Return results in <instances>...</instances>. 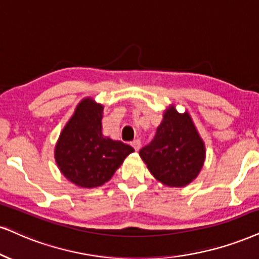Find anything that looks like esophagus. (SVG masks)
Wrapping results in <instances>:
<instances>
[{"mask_svg": "<svg viewBox=\"0 0 259 259\" xmlns=\"http://www.w3.org/2000/svg\"><path fill=\"white\" fill-rule=\"evenodd\" d=\"M131 145H132L133 148H135L136 151H138V150L140 149V140H139V139H136V140H133V142L131 143Z\"/></svg>", "mask_w": 259, "mask_h": 259, "instance_id": "1", "label": "esophagus"}]
</instances>
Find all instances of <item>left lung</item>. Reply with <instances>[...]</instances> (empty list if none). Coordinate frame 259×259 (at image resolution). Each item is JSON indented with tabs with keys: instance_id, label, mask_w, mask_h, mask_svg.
<instances>
[{
	"instance_id": "obj_1",
	"label": "left lung",
	"mask_w": 259,
	"mask_h": 259,
	"mask_svg": "<svg viewBox=\"0 0 259 259\" xmlns=\"http://www.w3.org/2000/svg\"><path fill=\"white\" fill-rule=\"evenodd\" d=\"M150 173L165 186L184 187L198 177L205 159V145L187 111L169 105L151 143L140 149Z\"/></svg>"
}]
</instances>
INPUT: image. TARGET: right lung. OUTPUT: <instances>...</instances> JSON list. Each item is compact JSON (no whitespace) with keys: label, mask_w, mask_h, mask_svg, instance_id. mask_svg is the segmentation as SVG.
<instances>
[{"label":"right lung","mask_w":259,"mask_h":259,"mask_svg":"<svg viewBox=\"0 0 259 259\" xmlns=\"http://www.w3.org/2000/svg\"><path fill=\"white\" fill-rule=\"evenodd\" d=\"M103 105L84 98L63 127L55 146L61 173L76 186L94 188L109 181L132 146L102 133Z\"/></svg>","instance_id":"obj_1"}]
</instances>
